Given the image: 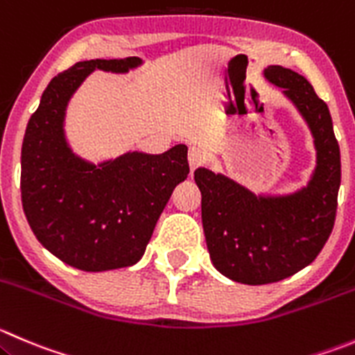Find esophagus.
Returning <instances> with one entry per match:
<instances>
[{"mask_svg": "<svg viewBox=\"0 0 355 355\" xmlns=\"http://www.w3.org/2000/svg\"><path fill=\"white\" fill-rule=\"evenodd\" d=\"M187 159H189V168H191V171H194L196 168L205 164V154H202L198 147H191V149H189Z\"/></svg>", "mask_w": 355, "mask_h": 355, "instance_id": "1", "label": "esophagus"}]
</instances>
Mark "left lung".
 Segmentation results:
<instances>
[{"label":"left lung","mask_w":355,"mask_h":355,"mask_svg":"<svg viewBox=\"0 0 355 355\" xmlns=\"http://www.w3.org/2000/svg\"><path fill=\"white\" fill-rule=\"evenodd\" d=\"M307 125L315 149L309 182L283 194H254L209 168H198L201 218L211 263L241 284H269L314 261L328 241L336 215L342 164L329 109L307 78L283 65L263 69Z\"/></svg>","instance_id":"obj_1"}]
</instances>
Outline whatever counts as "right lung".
<instances>
[{"instance_id": "obj_1", "label": "right lung", "mask_w": 355, "mask_h": 355, "mask_svg": "<svg viewBox=\"0 0 355 355\" xmlns=\"http://www.w3.org/2000/svg\"><path fill=\"white\" fill-rule=\"evenodd\" d=\"M142 65L139 57L78 62L51 79L24 135L20 192L27 222L51 254L85 272L135 265L171 192L189 175L184 144L98 163L69 144L65 114L83 81L94 71L128 74Z\"/></svg>"}]
</instances>
